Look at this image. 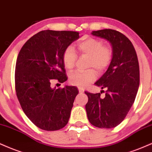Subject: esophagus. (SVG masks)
<instances>
[{
    "label": "esophagus",
    "mask_w": 152,
    "mask_h": 152,
    "mask_svg": "<svg viewBox=\"0 0 152 152\" xmlns=\"http://www.w3.org/2000/svg\"><path fill=\"white\" fill-rule=\"evenodd\" d=\"M78 90H79V92L80 93H83V92H84V89L83 88V87H78Z\"/></svg>",
    "instance_id": "esophagus-1"
}]
</instances>
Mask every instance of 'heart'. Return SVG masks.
<instances>
[{"label": "heart", "instance_id": "obj_1", "mask_svg": "<svg viewBox=\"0 0 152 152\" xmlns=\"http://www.w3.org/2000/svg\"><path fill=\"white\" fill-rule=\"evenodd\" d=\"M80 53L89 56L88 67H94L102 72L108 67L112 59V50L110 47L104 46L103 42L98 39L90 37L77 43ZM77 60V54L72 46L66 48L62 55V62L65 68L71 69L74 67ZM97 74L94 69L87 72L75 71L69 75L71 84L80 87H85L95 80Z\"/></svg>", "mask_w": 152, "mask_h": 152}]
</instances>
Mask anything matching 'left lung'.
I'll return each mask as SVG.
<instances>
[{"label": "left lung", "instance_id": "8db88e82", "mask_svg": "<svg viewBox=\"0 0 152 152\" xmlns=\"http://www.w3.org/2000/svg\"><path fill=\"white\" fill-rule=\"evenodd\" d=\"M92 34L110 42L112 59L106 72L94 83L106 89L105 97L85 92L88 97L85 109L92 125L111 129L124 120L135 100L140 86L138 58L131 41L119 31L104 29Z\"/></svg>", "mask_w": 152, "mask_h": 152}]
</instances>
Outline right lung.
Instances as JSON below:
<instances>
[{
	"mask_svg": "<svg viewBox=\"0 0 152 152\" xmlns=\"http://www.w3.org/2000/svg\"><path fill=\"white\" fill-rule=\"evenodd\" d=\"M79 37L75 31L42 30L30 37L18 55L16 95L24 113L41 129L59 130L68 122L77 88H53L51 83L67 80L62 55Z\"/></svg>",
	"mask_w": 152,
	"mask_h": 152,
	"instance_id": "right-lung-1",
	"label": "right lung"
}]
</instances>
